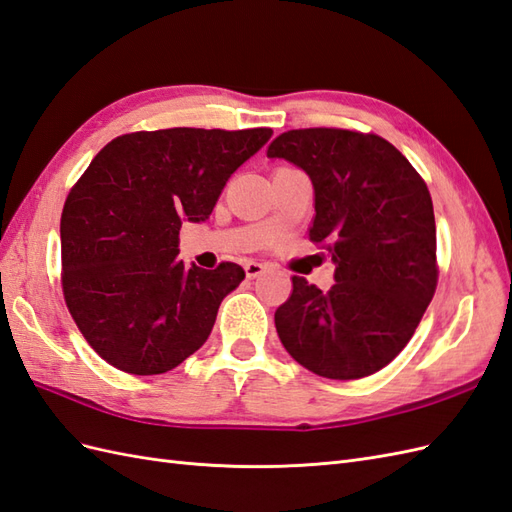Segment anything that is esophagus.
Segmentation results:
<instances>
[{
  "label": "esophagus",
  "instance_id": "1",
  "mask_svg": "<svg viewBox=\"0 0 512 512\" xmlns=\"http://www.w3.org/2000/svg\"><path fill=\"white\" fill-rule=\"evenodd\" d=\"M264 270H266V266L259 264V261H246V264H244V272H246L248 279H257Z\"/></svg>",
  "mask_w": 512,
  "mask_h": 512
}]
</instances>
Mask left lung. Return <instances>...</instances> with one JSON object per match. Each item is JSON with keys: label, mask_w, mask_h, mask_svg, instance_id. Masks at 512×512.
I'll use <instances>...</instances> for the list:
<instances>
[{"label": "left lung", "mask_w": 512, "mask_h": 512, "mask_svg": "<svg viewBox=\"0 0 512 512\" xmlns=\"http://www.w3.org/2000/svg\"><path fill=\"white\" fill-rule=\"evenodd\" d=\"M268 157L300 166L316 192L309 240L335 261L329 292L292 277L274 313L281 344L309 372L352 381L409 344L437 290V227L426 181L376 134L290 129Z\"/></svg>", "instance_id": "8db88e82"}]
</instances>
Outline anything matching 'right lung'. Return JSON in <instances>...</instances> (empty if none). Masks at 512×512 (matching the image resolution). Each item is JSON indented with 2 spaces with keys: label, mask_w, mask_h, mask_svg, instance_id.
<instances>
[{
  "label": "right lung",
  "mask_w": 512,
  "mask_h": 512,
  "mask_svg": "<svg viewBox=\"0 0 512 512\" xmlns=\"http://www.w3.org/2000/svg\"><path fill=\"white\" fill-rule=\"evenodd\" d=\"M270 136L268 127L134 131L108 142L77 179L60 218L62 292L103 361L164 374L205 344L244 270L233 261L183 266L181 222L207 220Z\"/></svg>",
  "instance_id": "add662e5"
}]
</instances>
